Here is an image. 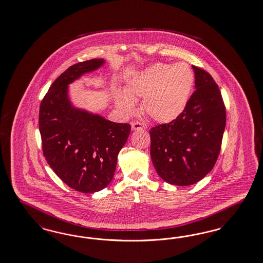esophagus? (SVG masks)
<instances>
[{
    "mask_svg": "<svg viewBox=\"0 0 263 263\" xmlns=\"http://www.w3.org/2000/svg\"><path fill=\"white\" fill-rule=\"evenodd\" d=\"M131 128L132 130H142L144 129L145 127L141 123V122H138V121H134L131 123Z\"/></svg>",
    "mask_w": 263,
    "mask_h": 263,
    "instance_id": "34e87169",
    "label": "esophagus"
}]
</instances>
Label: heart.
Wrapping results in <instances>:
<instances>
[{
  "label": "heart",
  "mask_w": 263,
  "mask_h": 263,
  "mask_svg": "<svg viewBox=\"0 0 263 263\" xmlns=\"http://www.w3.org/2000/svg\"><path fill=\"white\" fill-rule=\"evenodd\" d=\"M194 82L195 75L187 63H157L130 82L127 94L133 99L144 98L143 111L158 122L167 123L175 120L186 108ZM116 103L124 112L135 110L134 101L127 95H118Z\"/></svg>",
  "instance_id": "1"
}]
</instances>
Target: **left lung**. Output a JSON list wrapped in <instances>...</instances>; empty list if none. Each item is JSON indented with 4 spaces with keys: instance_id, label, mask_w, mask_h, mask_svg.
<instances>
[{
    "instance_id": "8db88e82",
    "label": "left lung",
    "mask_w": 263,
    "mask_h": 263,
    "mask_svg": "<svg viewBox=\"0 0 263 263\" xmlns=\"http://www.w3.org/2000/svg\"><path fill=\"white\" fill-rule=\"evenodd\" d=\"M196 90L173 121L149 130L151 158L158 175L177 186L193 185L213 168L226 125L220 90L209 72L193 65Z\"/></svg>"
}]
</instances>
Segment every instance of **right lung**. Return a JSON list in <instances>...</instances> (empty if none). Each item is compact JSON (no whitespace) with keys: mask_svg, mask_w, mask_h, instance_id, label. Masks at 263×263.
<instances>
[{"mask_svg":"<svg viewBox=\"0 0 263 263\" xmlns=\"http://www.w3.org/2000/svg\"><path fill=\"white\" fill-rule=\"evenodd\" d=\"M105 63L94 59L75 63L61 74L43 98L39 130L43 155L68 187L95 193L112 180L117 156L131 131L129 123H116L73 107L67 85Z\"/></svg>","mask_w":263,"mask_h":263,"instance_id":"obj_1","label":"right lung"}]
</instances>
